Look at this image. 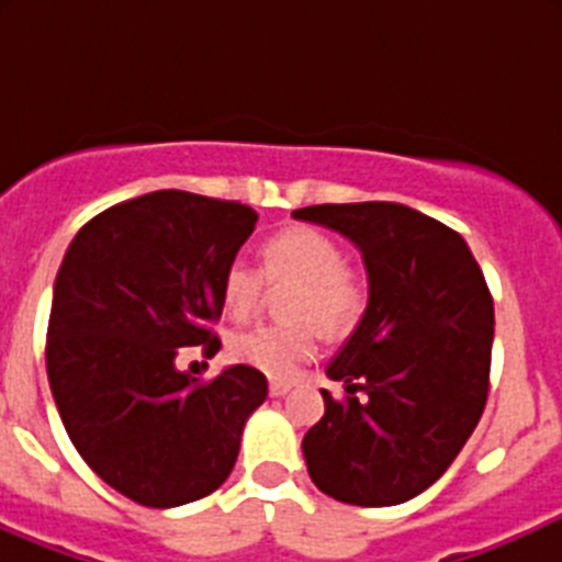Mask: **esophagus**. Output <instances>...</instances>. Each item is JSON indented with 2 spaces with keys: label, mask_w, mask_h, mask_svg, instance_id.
Listing matches in <instances>:
<instances>
[{
  "label": "esophagus",
  "mask_w": 562,
  "mask_h": 562,
  "mask_svg": "<svg viewBox=\"0 0 562 562\" xmlns=\"http://www.w3.org/2000/svg\"><path fill=\"white\" fill-rule=\"evenodd\" d=\"M291 391V383L288 381H271L269 383V394L271 396H285Z\"/></svg>",
  "instance_id": "34e87169"
}]
</instances>
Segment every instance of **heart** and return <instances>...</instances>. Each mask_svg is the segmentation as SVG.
Here are the masks:
<instances>
[{
	"label": "heart",
	"mask_w": 562,
	"mask_h": 562,
	"mask_svg": "<svg viewBox=\"0 0 562 562\" xmlns=\"http://www.w3.org/2000/svg\"><path fill=\"white\" fill-rule=\"evenodd\" d=\"M266 280H296L302 288L288 313L291 323H255L231 337V356L239 364L271 378H291L317 353L321 325L326 337H345L359 326L367 310V282L345 266V249L315 225H291L263 245V271L245 258H234L223 271V307L231 317L255 315L266 293Z\"/></svg>",
	"instance_id": "1"
}]
</instances>
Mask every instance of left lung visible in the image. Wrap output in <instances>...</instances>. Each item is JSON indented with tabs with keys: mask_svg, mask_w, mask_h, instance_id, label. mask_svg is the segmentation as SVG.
I'll return each instance as SVG.
<instances>
[{
	"mask_svg": "<svg viewBox=\"0 0 562 562\" xmlns=\"http://www.w3.org/2000/svg\"><path fill=\"white\" fill-rule=\"evenodd\" d=\"M293 217L348 236L370 277L364 317L326 370L348 396L323 389L326 413L302 440L310 479L350 506L411 501L484 413L495 337L484 271L457 231L402 203H321Z\"/></svg>",
	"mask_w": 562,
	"mask_h": 562,
	"instance_id": "8db88e82",
	"label": "left lung"
}]
</instances>
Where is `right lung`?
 <instances>
[{
	"instance_id": "obj_1",
	"label": "right lung",
	"mask_w": 562,
	"mask_h": 562,
	"mask_svg": "<svg viewBox=\"0 0 562 562\" xmlns=\"http://www.w3.org/2000/svg\"><path fill=\"white\" fill-rule=\"evenodd\" d=\"M255 223L239 201L157 190L89 220L61 260L45 337L50 391L83 462L138 506L217 490L269 394L247 364L214 381L176 370L179 348L220 350L223 271Z\"/></svg>"
}]
</instances>
